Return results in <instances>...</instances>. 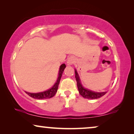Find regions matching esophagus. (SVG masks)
Segmentation results:
<instances>
[{
    "mask_svg": "<svg viewBox=\"0 0 134 134\" xmlns=\"http://www.w3.org/2000/svg\"><path fill=\"white\" fill-rule=\"evenodd\" d=\"M76 62V58L74 56H71L68 58V59L67 60V65H72L74 62Z\"/></svg>",
    "mask_w": 134,
    "mask_h": 134,
    "instance_id": "1",
    "label": "esophagus"
}]
</instances>
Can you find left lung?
Masks as SVG:
<instances>
[{
    "label": "left lung",
    "mask_w": 134,
    "mask_h": 134,
    "mask_svg": "<svg viewBox=\"0 0 134 134\" xmlns=\"http://www.w3.org/2000/svg\"><path fill=\"white\" fill-rule=\"evenodd\" d=\"M75 77H76V79L77 81V85L78 90L80 94L82 96H83V98H87V99H98L100 98V97L103 96L104 94H105L107 92H102V93H98V92H94L93 91L88 90L82 87L80 82L79 77L78 76L77 72L76 71H75Z\"/></svg>",
    "instance_id": "left-lung-1"
}]
</instances>
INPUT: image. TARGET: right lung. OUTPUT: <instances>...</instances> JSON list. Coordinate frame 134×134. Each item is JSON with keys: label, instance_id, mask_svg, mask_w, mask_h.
I'll return each instance as SVG.
<instances>
[{"label": "right lung", "instance_id": "obj_1", "mask_svg": "<svg viewBox=\"0 0 134 134\" xmlns=\"http://www.w3.org/2000/svg\"><path fill=\"white\" fill-rule=\"evenodd\" d=\"M66 68L65 64H62L60 67L59 70V74H58V79L57 80L56 83L54 84V85L51 88V89L48 90L43 91V92L38 93H31L29 92H26V93L29 96L32 97L33 98L38 99H48L52 98L58 90V85H59L60 79H61L62 74H63V71Z\"/></svg>", "mask_w": 134, "mask_h": 134}]
</instances>
